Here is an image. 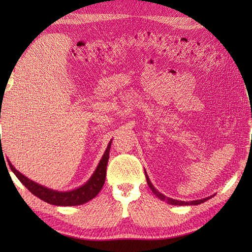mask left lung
<instances>
[{
	"label": "left lung",
	"instance_id": "1",
	"mask_svg": "<svg viewBox=\"0 0 252 252\" xmlns=\"http://www.w3.org/2000/svg\"><path fill=\"white\" fill-rule=\"evenodd\" d=\"M146 178H147L148 186L150 187V189L152 190V192L155 193L159 199L163 200V201H167L169 204H173V206H191V204H193V206H197V204L202 203V202H204V201H207V200H209L210 198H212V195H211V197H207V198L201 199V200H194V201H188V202H187V201H179V200L172 199V198H168V197H165L164 194L160 193L159 191H158V190L156 189V188L153 187V185H152L151 181H150V179H149V177H148L147 172H146Z\"/></svg>",
	"mask_w": 252,
	"mask_h": 252
}]
</instances>
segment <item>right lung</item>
Returning <instances> with one entry per match:
<instances>
[{"instance_id":"obj_1","label":"right lung","mask_w":252,"mask_h":252,"mask_svg":"<svg viewBox=\"0 0 252 252\" xmlns=\"http://www.w3.org/2000/svg\"><path fill=\"white\" fill-rule=\"evenodd\" d=\"M111 142L108 144V148L104 152L103 157L100 160L99 164L95 169V171L93 172L91 178L89 179L87 183H84L83 186H81L78 189L71 190V191H57L49 189L44 186H41L39 183L30 180L28 177L23 176L22 173L19 172L13 165L11 164V162L8 161V165L13 173L18 177L19 180L27 187L30 192H32L35 197L40 198L43 201L48 202L50 204H54V206H63V207H69V206H80L85 202L90 201L91 199L95 198L96 194L100 192L102 187L104 185L105 181V174H106V164H108L109 160V153L111 148Z\"/></svg>"}]
</instances>
